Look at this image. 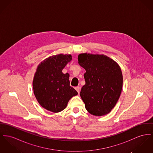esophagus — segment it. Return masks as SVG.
I'll return each instance as SVG.
<instances>
[{"label":"esophagus","mask_w":153,"mask_h":153,"mask_svg":"<svg viewBox=\"0 0 153 153\" xmlns=\"http://www.w3.org/2000/svg\"><path fill=\"white\" fill-rule=\"evenodd\" d=\"M75 90L77 91V92L78 93V94L80 93V91H81V87H79V86H76V87H75Z\"/></svg>","instance_id":"esophagus-1"}]
</instances>
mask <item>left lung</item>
I'll return each instance as SVG.
<instances>
[{
	"label": "left lung",
	"mask_w": 153,
	"mask_h": 153,
	"mask_svg": "<svg viewBox=\"0 0 153 153\" xmlns=\"http://www.w3.org/2000/svg\"><path fill=\"white\" fill-rule=\"evenodd\" d=\"M78 64L86 72L80 96L86 110L95 116L105 115L118 102L123 85L122 71L117 62L104 54L81 53Z\"/></svg>",
	"instance_id": "8db88e82"
}]
</instances>
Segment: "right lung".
<instances>
[{
  "instance_id": "add662e5",
  "label": "right lung",
  "mask_w": 153,
  "mask_h": 153,
  "mask_svg": "<svg viewBox=\"0 0 153 153\" xmlns=\"http://www.w3.org/2000/svg\"><path fill=\"white\" fill-rule=\"evenodd\" d=\"M72 60L71 54L53 55L38 65L32 82L34 95L45 109L53 112L64 110L78 92L70 85L68 73L62 70Z\"/></svg>"
}]
</instances>
